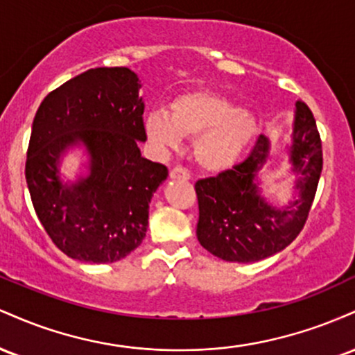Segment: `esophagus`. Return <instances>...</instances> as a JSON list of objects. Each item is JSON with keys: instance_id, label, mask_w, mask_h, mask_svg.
<instances>
[{"instance_id": "1", "label": "esophagus", "mask_w": 355, "mask_h": 355, "mask_svg": "<svg viewBox=\"0 0 355 355\" xmlns=\"http://www.w3.org/2000/svg\"><path fill=\"white\" fill-rule=\"evenodd\" d=\"M170 178L175 180V178H182V180H189L190 178V173L187 172L183 166H175V168L170 170Z\"/></svg>"}]
</instances>
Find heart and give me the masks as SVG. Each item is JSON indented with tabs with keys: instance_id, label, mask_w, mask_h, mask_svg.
<instances>
[{
	"instance_id": "obj_1",
	"label": "heart",
	"mask_w": 355,
	"mask_h": 355,
	"mask_svg": "<svg viewBox=\"0 0 355 355\" xmlns=\"http://www.w3.org/2000/svg\"><path fill=\"white\" fill-rule=\"evenodd\" d=\"M146 140L157 150H175L183 137L197 138L195 157L203 168L223 172L234 166L254 144L257 118L223 96L195 92L178 96L165 110L145 116Z\"/></svg>"
}]
</instances>
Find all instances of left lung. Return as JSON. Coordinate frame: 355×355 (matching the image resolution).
Returning <instances> with one entry per match:
<instances>
[{
  "instance_id": "8db88e82",
  "label": "left lung",
  "mask_w": 355,
  "mask_h": 355,
  "mask_svg": "<svg viewBox=\"0 0 355 355\" xmlns=\"http://www.w3.org/2000/svg\"><path fill=\"white\" fill-rule=\"evenodd\" d=\"M285 152L297 197L284 207L270 205L260 195V175L274 155L266 135L259 137L245 162L195 183L197 239L211 255L227 262H257L291 245L304 229L322 172L320 135L304 101L295 103L292 141Z\"/></svg>"
}]
</instances>
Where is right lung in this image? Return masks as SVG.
<instances>
[{"label":"right lung","instance_id":"obj_1","mask_svg":"<svg viewBox=\"0 0 355 355\" xmlns=\"http://www.w3.org/2000/svg\"><path fill=\"white\" fill-rule=\"evenodd\" d=\"M141 85L128 68H92L42 101L26 153V183L40 222L63 254L113 263L145 239L150 200L168 177L141 157ZM83 148L87 164L75 181L59 166Z\"/></svg>","mask_w":355,"mask_h":355}]
</instances>
